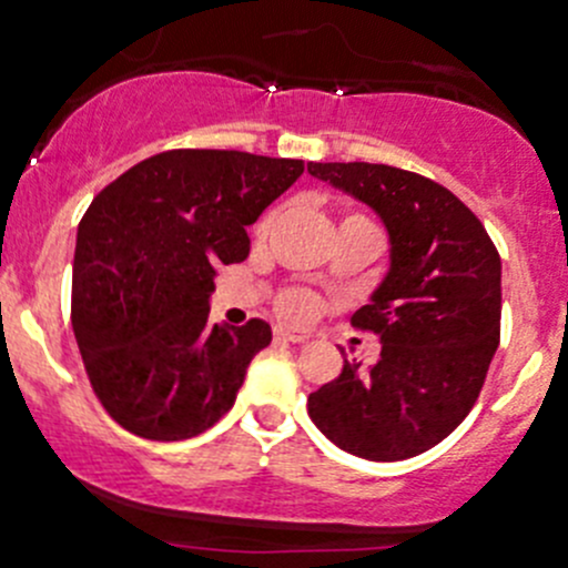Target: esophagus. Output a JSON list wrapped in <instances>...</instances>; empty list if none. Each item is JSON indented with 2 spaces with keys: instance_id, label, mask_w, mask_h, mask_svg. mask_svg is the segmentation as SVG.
<instances>
[{
  "instance_id": "34e87169",
  "label": "esophagus",
  "mask_w": 568,
  "mask_h": 568,
  "mask_svg": "<svg viewBox=\"0 0 568 568\" xmlns=\"http://www.w3.org/2000/svg\"><path fill=\"white\" fill-rule=\"evenodd\" d=\"M276 338H278V342L303 344V342H308V333L306 331H292V327H276Z\"/></svg>"
}]
</instances>
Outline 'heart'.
<instances>
[{
    "label": "heart",
    "mask_w": 568,
    "mask_h": 568,
    "mask_svg": "<svg viewBox=\"0 0 568 568\" xmlns=\"http://www.w3.org/2000/svg\"><path fill=\"white\" fill-rule=\"evenodd\" d=\"M276 221H278V207L265 210V213L260 215V221L254 224V241L256 243L267 241V235H271V230L276 226ZM338 230H364L379 243V226L374 224L369 215L358 213V210H347V213L342 215V221H338ZM278 312L290 320H306L308 314L314 312L312 295L303 290H286L284 295L278 297Z\"/></svg>",
    "instance_id": "obj_1"
}]
</instances>
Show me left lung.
<instances>
[{"instance_id": "1", "label": "left lung", "mask_w": 568, "mask_h": 568, "mask_svg": "<svg viewBox=\"0 0 568 568\" xmlns=\"http://www.w3.org/2000/svg\"><path fill=\"white\" fill-rule=\"evenodd\" d=\"M308 172L369 204L390 235L388 276L349 320L383 342L379 361L364 372L344 358L308 394V415L355 457H418L481 394L500 342V254L476 213L424 174L364 161Z\"/></svg>"}]
</instances>
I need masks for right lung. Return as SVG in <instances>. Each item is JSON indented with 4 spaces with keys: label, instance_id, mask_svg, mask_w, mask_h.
<instances>
[{
    "label": "right lung",
    "instance_id": "add662e5",
    "mask_svg": "<svg viewBox=\"0 0 568 568\" xmlns=\"http://www.w3.org/2000/svg\"><path fill=\"white\" fill-rule=\"evenodd\" d=\"M303 174L295 158L166 150L109 183L79 224L75 344L98 402L148 440H189L235 405L271 325H207L221 265L245 226Z\"/></svg>",
    "mask_w": 568,
    "mask_h": 568
}]
</instances>
